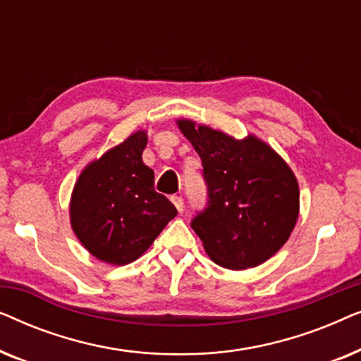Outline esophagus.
Here are the masks:
<instances>
[{
	"label": "esophagus",
	"mask_w": 361,
	"mask_h": 361,
	"mask_svg": "<svg viewBox=\"0 0 361 361\" xmlns=\"http://www.w3.org/2000/svg\"><path fill=\"white\" fill-rule=\"evenodd\" d=\"M171 200H172V204L176 205L177 210H179V212L184 210V199H182L180 195H172Z\"/></svg>",
	"instance_id": "esophagus-1"
}]
</instances>
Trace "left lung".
<instances>
[{"label": "left lung", "instance_id": "1", "mask_svg": "<svg viewBox=\"0 0 361 361\" xmlns=\"http://www.w3.org/2000/svg\"><path fill=\"white\" fill-rule=\"evenodd\" d=\"M179 130L199 152L207 207L190 226L219 266L246 269L278 253L299 215L298 179L278 152L258 137L236 141L190 120Z\"/></svg>", "mask_w": 361, "mask_h": 361}]
</instances>
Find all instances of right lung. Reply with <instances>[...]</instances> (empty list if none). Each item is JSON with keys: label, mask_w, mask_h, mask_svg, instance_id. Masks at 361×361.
Listing matches in <instances>:
<instances>
[{"label": "right lung", "mask_w": 361, "mask_h": 361, "mask_svg": "<svg viewBox=\"0 0 361 361\" xmlns=\"http://www.w3.org/2000/svg\"><path fill=\"white\" fill-rule=\"evenodd\" d=\"M146 131H136L88 164L71 200L73 233L105 263L123 266L140 258L177 215L154 190V172L142 162Z\"/></svg>", "instance_id": "right-lung-1"}]
</instances>
